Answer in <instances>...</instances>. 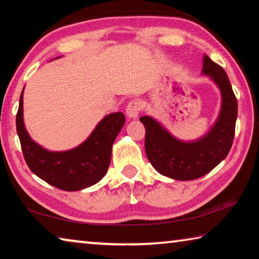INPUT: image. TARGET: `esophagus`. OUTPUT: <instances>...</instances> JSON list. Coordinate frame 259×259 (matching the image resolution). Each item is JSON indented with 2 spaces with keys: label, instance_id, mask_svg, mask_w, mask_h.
Wrapping results in <instances>:
<instances>
[{
  "label": "esophagus",
  "instance_id": "1",
  "mask_svg": "<svg viewBox=\"0 0 259 259\" xmlns=\"http://www.w3.org/2000/svg\"><path fill=\"white\" fill-rule=\"evenodd\" d=\"M142 109L141 102L137 100H131L128 105H126L125 108V114L129 118H137L139 112Z\"/></svg>",
  "mask_w": 259,
  "mask_h": 259
}]
</instances>
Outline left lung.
Instances as JSON below:
<instances>
[{
  "instance_id": "obj_1",
  "label": "left lung",
  "mask_w": 259,
  "mask_h": 259,
  "mask_svg": "<svg viewBox=\"0 0 259 259\" xmlns=\"http://www.w3.org/2000/svg\"><path fill=\"white\" fill-rule=\"evenodd\" d=\"M203 76L219 89L220 112L208 131L195 141L176 138L154 117L144 115L146 157L154 169L163 176L189 181L202 178L227 157L231 150L237 118V100L227 73L208 57L203 56Z\"/></svg>"
}]
</instances>
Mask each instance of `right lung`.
<instances>
[{
  "instance_id": "right-lung-1",
  "label": "right lung",
  "mask_w": 259,
  "mask_h": 259,
  "mask_svg": "<svg viewBox=\"0 0 259 259\" xmlns=\"http://www.w3.org/2000/svg\"><path fill=\"white\" fill-rule=\"evenodd\" d=\"M23 94L24 89L20 94L16 128L24 158L32 173L65 191H78L99 182L108 170L113 144L125 123L124 115L120 112L106 115L79 145L65 151H51L34 142L27 133L24 123Z\"/></svg>"
}]
</instances>
